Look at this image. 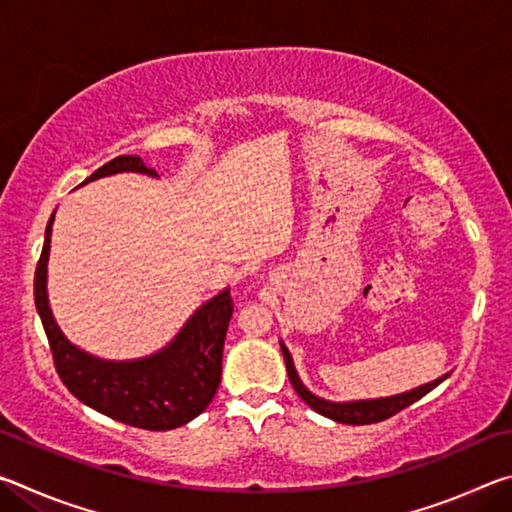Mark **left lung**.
<instances>
[{
    "mask_svg": "<svg viewBox=\"0 0 512 512\" xmlns=\"http://www.w3.org/2000/svg\"><path fill=\"white\" fill-rule=\"evenodd\" d=\"M282 354H284V361H287V372H289L291 386L296 388V393L302 397V400H305V404H309L316 413L325 415V418L343 422V424H375V422L393 418L395 413H400L402 409H406V406L418 402L420 397H424L431 391V388H436L440 381L447 379V375H445V377H440L436 381H431V384H427V386H420L411 393H402V395H395V397H381V400H368V402L334 404V402L320 400V397L311 395L307 388L302 386V381L298 379V372H296V368H293L291 354H289L287 348H284V345H282Z\"/></svg>",
    "mask_w": 512,
    "mask_h": 512,
    "instance_id": "1",
    "label": "left lung"
}]
</instances>
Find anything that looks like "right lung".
Wrapping results in <instances>:
<instances>
[{"label":"right lung","instance_id":"right-lung-1","mask_svg":"<svg viewBox=\"0 0 512 512\" xmlns=\"http://www.w3.org/2000/svg\"><path fill=\"white\" fill-rule=\"evenodd\" d=\"M119 171L158 176L137 155H119L94 171L85 183ZM51 223L54 216L47 223L33 293H36V309L45 327L56 372L67 391L90 409L137 429L167 431L194 420L212 402L221 381L225 332L235 311L230 291L219 293L198 309L176 341L155 357L131 363L99 361L74 348L51 316L47 300Z\"/></svg>","mask_w":512,"mask_h":512}]
</instances>
